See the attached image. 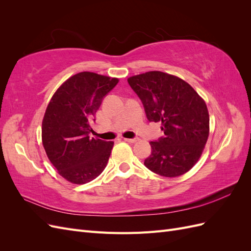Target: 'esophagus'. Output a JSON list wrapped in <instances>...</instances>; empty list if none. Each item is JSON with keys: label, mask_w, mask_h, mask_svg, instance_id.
<instances>
[{"label": "esophagus", "mask_w": 251, "mask_h": 251, "mask_svg": "<svg viewBox=\"0 0 251 251\" xmlns=\"http://www.w3.org/2000/svg\"><path fill=\"white\" fill-rule=\"evenodd\" d=\"M126 141L127 142H131V143H134V142H137L139 139L138 138H125Z\"/></svg>", "instance_id": "1"}]
</instances>
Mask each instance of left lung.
<instances>
[{
	"label": "left lung",
	"instance_id": "left-lung-1",
	"mask_svg": "<svg viewBox=\"0 0 251 251\" xmlns=\"http://www.w3.org/2000/svg\"><path fill=\"white\" fill-rule=\"evenodd\" d=\"M148 120L161 123L164 136L151 141L144 165L164 177H178L199 160L209 134L206 103L186 81L160 71L127 78Z\"/></svg>",
	"mask_w": 251,
	"mask_h": 251
}]
</instances>
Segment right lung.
<instances>
[{
  "instance_id": "obj_1",
  "label": "right lung",
  "mask_w": 251,
  "mask_h": 251,
  "mask_svg": "<svg viewBox=\"0 0 251 251\" xmlns=\"http://www.w3.org/2000/svg\"><path fill=\"white\" fill-rule=\"evenodd\" d=\"M117 82V78L80 72L67 79L48 104L42 126L43 146L58 174L71 183L92 181L107 166L114 142L90 138V124Z\"/></svg>"
}]
</instances>
